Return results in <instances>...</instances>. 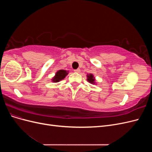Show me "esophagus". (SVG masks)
I'll use <instances>...</instances> for the list:
<instances>
[{"mask_svg":"<svg viewBox=\"0 0 152 152\" xmlns=\"http://www.w3.org/2000/svg\"><path fill=\"white\" fill-rule=\"evenodd\" d=\"M80 71V70L79 68L76 69V70H74V72H76V73H79Z\"/></svg>","mask_w":152,"mask_h":152,"instance_id":"obj_1","label":"esophagus"}]
</instances>
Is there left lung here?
Segmentation results:
<instances>
[{
	"mask_svg": "<svg viewBox=\"0 0 152 152\" xmlns=\"http://www.w3.org/2000/svg\"><path fill=\"white\" fill-rule=\"evenodd\" d=\"M87 80L88 81L89 83L92 84H95V79L94 77V75L93 74H91V73H90V74H87Z\"/></svg>",
	"mask_w": 152,
	"mask_h": 152,
	"instance_id": "1",
	"label": "left lung"
}]
</instances>
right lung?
I'll return each mask as SVG.
<instances>
[{"label": "right lung", "mask_w": 152, "mask_h": 152, "mask_svg": "<svg viewBox=\"0 0 152 152\" xmlns=\"http://www.w3.org/2000/svg\"><path fill=\"white\" fill-rule=\"evenodd\" d=\"M68 72L65 70H58L56 74H55V76L53 78L52 81L53 82H58L60 80L64 79L65 78V77L68 75Z\"/></svg>", "instance_id": "1"}]
</instances>
